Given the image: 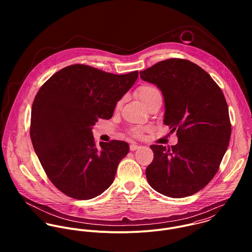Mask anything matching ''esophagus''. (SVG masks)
Listing matches in <instances>:
<instances>
[{
  "label": "esophagus",
  "instance_id": "obj_1",
  "mask_svg": "<svg viewBox=\"0 0 252 252\" xmlns=\"http://www.w3.org/2000/svg\"><path fill=\"white\" fill-rule=\"evenodd\" d=\"M141 146L140 145H138V144H130V150L131 151H135V150H137V149H139Z\"/></svg>",
  "mask_w": 252,
  "mask_h": 252
}]
</instances>
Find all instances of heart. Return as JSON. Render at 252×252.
Here are the masks:
<instances>
[{"instance_id":"obj_1","label":"heart","mask_w":252,"mask_h":252,"mask_svg":"<svg viewBox=\"0 0 252 252\" xmlns=\"http://www.w3.org/2000/svg\"><path fill=\"white\" fill-rule=\"evenodd\" d=\"M137 94H138L139 98L141 99V101L145 105V107H147L155 99L162 97L160 90L152 84H144V85L140 86L137 89ZM121 104H122V101H119L116 105V108H119L121 106ZM145 130H146L145 127L135 126L130 129V134L136 138H140L143 136V133Z\"/></svg>"}]
</instances>
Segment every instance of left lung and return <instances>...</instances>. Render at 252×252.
Here are the masks:
<instances>
[{"instance_id": "8db88e82", "label": "left lung", "mask_w": 252, "mask_h": 252, "mask_svg": "<svg viewBox=\"0 0 252 252\" xmlns=\"http://www.w3.org/2000/svg\"><path fill=\"white\" fill-rule=\"evenodd\" d=\"M140 74L162 91L164 124L179 140L172 147L150 145L154 157L145 171L147 181L168 197L193 195L214 179L229 144L232 129L223 92L189 60L167 59Z\"/></svg>"}]
</instances>
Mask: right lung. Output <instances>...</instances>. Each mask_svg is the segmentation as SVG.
<instances>
[{
	"label": "right lung",
	"mask_w": 252,
	"mask_h": 252,
	"mask_svg": "<svg viewBox=\"0 0 252 252\" xmlns=\"http://www.w3.org/2000/svg\"><path fill=\"white\" fill-rule=\"evenodd\" d=\"M138 76V71L114 74L74 64L55 72L37 91L30 137L47 178L65 195L89 200L113 182L129 144L97 145L91 130L99 119L112 117Z\"/></svg>",
	"instance_id": "obj_1"
}]
</instances>
